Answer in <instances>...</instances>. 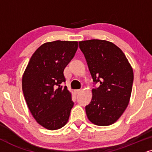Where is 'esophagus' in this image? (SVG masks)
Listing matches in <instances>:
<instances>
[{
  "instance_id": "esophagus-1",
  "label": "esophagus",
  "mask_w": 152,
  "mask_h": 152,
  "mask_svg": "<svg viewBox=\"0 0 152 152\" xmlns=\"http://www.w3.org/2000/svg\"><path fill=\"white\" fill-rule=\"evenodd\" d=\"M81 91H82V89H76L75 93L77 94H80Z\"/></svg>"
}]
</instances>
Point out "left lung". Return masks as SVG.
Returning a JSON list of instances; mask_svg holds the SVG:
<instances>
[{
  "label": "left lung",
  "mask_w": 152,
  "mask_h": 152,
  "mask_svg": "<svg viewBox=\"0 0 152 152\" xmlns=\"http://www.w3.org/2000/svg\"><path fill=\"white\" fill-rule=\"evenodd\" d=\"M93 79L91 102L85 106L88 119L100 126L110 125L128 106L133 84V70L124 53L113 43L91 39L79 42Z\"/></svg>",
  "instance_id": "8db88e82"
}]
</instances>
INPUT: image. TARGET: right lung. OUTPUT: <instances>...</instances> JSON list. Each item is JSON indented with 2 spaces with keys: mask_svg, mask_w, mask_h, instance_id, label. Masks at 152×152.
<instances>
[{
  "mask_svg": "<svg viewBox=\"0 0 152 152\" xmlns=\"http://www.w3.org/2000/svg\"><path fill=\"white\" fill-rule=\"evenodd\" d=\"M77 42L55 41L34 53L22 77V91L33 117L50 130L66 124L74 105L63 74L75 56Z\"/></svg>",
  "mask_w": 152,
  "mask_h": 152,
  "instance_id": "obj_1",
  "label": "right lung"
}]
</instances>
